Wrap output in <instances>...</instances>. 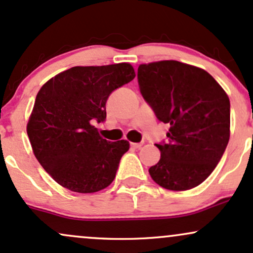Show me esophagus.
<instances>
[{"instance_id": "obj_1", "label": "esophagus", "mask_w": 253, "mask_h": 253, "mask_svg": "<svg viewBox=\"0 0 253 253\" xmlns=\"http://www.w3.org/2000/svg\"><path fill=\"white\" fill-rule=\"evenodd\" d=\"M131 147L135 149H140L142 147V143H131Z\"/></svg>"}]
</instances>
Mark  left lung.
Listing matches in <instances>:
<instances>
[{"mask_svg": "<svg viewBox=\"0 0 253 253\" xmlns=\"http://www.w3.org/2000/svg\"><path fill=\"white\" fill-rule=\"evenodd\" d=\"M140 92L160 122L167 123V142L149 169L152 179L172 191L203 183L225 153L229 140L231 104L211 74L178 61L141 64Z\"/></svg>", "mask_w": 253, "mask_h": 253, "instance_id": "1", "label": "left lung"}]
</instances>
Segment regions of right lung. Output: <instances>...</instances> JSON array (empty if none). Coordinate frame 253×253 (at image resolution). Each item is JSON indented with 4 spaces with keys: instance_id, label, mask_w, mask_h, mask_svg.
<instances>
[{
    "instance_id": "add662e5",
    "label": "right lung",
    "mask_w": 253,
    "mask_h": 253,
    "mask_svg": "<svg viewBox=\"0 0 253 253\" xmlns=\"http://www.w3.org/2000/svg\"><path fill=\"white\" fill-rule=\"evenodd\" d=\"M134 78L129 63L74 67L39 90L27 135L37 160L59 185L92 194L115 179L129 142L105 140L94 124L106 118L110 94Z\"/></svg>"
}]
</instances>
